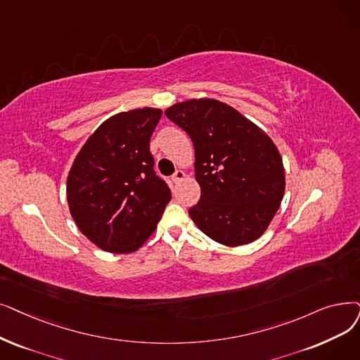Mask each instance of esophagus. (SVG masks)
I'll list each match as a JSON object with an SVG mask.
<instances>
[{
	"mask_svg": "<svg viewBox=\"0 0 360 360\" xmlns=\"http://www.w3.org/2000/svg\"><path fill=\"white\" fill-rule=\"evenodd\" d=\"M185 178V172L184 170H181V169H178L174 175H172V181H174L175 184H178V182H181L182 179Z\"/></svg>",
	"mask_w": 360,
	"mask_h": 360,
	"instance_id": "1",
	"label": "esophagus"
}]
</instances>
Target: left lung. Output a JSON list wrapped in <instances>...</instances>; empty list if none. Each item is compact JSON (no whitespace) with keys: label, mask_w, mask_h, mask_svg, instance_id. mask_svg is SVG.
<instances>
[{"label":"left lung","mask_w":360,"mask_h":360,"mask_svg":"<svg viewBox=\"0 0 360 360\" xmlns=\"http://www.w3.org/2000/svg\"><path fill=\"white\" fill-rule=\"evenodd\" d=\"M165 115L190 135L201 195L188 213L207 237L237 247L257 240L285 190L276 146L236 108L212 98L169 107Z\"/></svg>","instance_id":"1"}]
</instances>
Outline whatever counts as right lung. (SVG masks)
<instances>
[{
  "mask_svg": "<svg viewBox=\"0 0 360 360\" xmlns=\"http://www.w3.org/2000/svg\"><path fill=\"white\" fill-rule=\"evenodd\" d=\"M160 108H136L103 122L68 176L70 214L84 236L110 253H132L162 219L172 198L155 175L150 138Z\"/></svg>",
  "mask_w": 360,
  "mask_h": 360,
  "instance_id": "1",
  "label": "right lung"
}]
</instances>
